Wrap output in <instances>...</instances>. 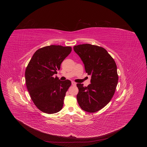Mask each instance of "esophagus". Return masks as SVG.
<instances>
[{
	"mask_svg": "<svg viewBox=\"0 0 147 147\" xmlns=\"http://www.w3.org/2000/svg\"><path fill=\"white\" fill-rule=\"evenodd\" d=\"M71 84H72V85H73V86H76V83L74 82H71Z\"/></svg>",
	"mask_w": 147,
	"mask_h": 147,
	"instance_id": "esophagus-1",
	"label": "esophagus"
}]
</instances>
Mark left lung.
Returning <instances> with one entry per match:
<instances>
[{
	"label": "left lung",
	"mask_w": 147,
	"mask_h": 147,
	"mask_svg": "<svg viewBox=\"0 0 147 147\" xmlns=\"http://www.w3.org/2000/svg\"><path fill=\"white\" fill-rule=\"evenodd\" d=\"M73 48L84 63L86 73L91 76V84L87 87L77 84L78 102L85 111L97 112L111 101L115 92L119 80L116 64L102 47L86 43Z\"/></svg>",
	"instance_id": "1"
}]
</instances>
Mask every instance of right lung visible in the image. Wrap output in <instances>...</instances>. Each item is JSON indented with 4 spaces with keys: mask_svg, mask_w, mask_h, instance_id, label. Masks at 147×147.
Segmentation results:
<instances>
[{
    "mask_svg": "<svg viewBox=\"0 0 147 147\" xmlns=\"http://www.w3.org/2000/svg\"><path fill=\"white\" fill-rule=\"evenodd\" d=\"M71 51L69 46L51 45L37 49L25 70V81L31 100L43 112L52 114L63 107L65 93L71 85L69 80H60L57 74L63 60Z\"/></svg>",
    "mask_w": 147,
    "mask_h": 147,
    "instance_id": "obj_1",
    "label": "right lung"
}]
</instances>
